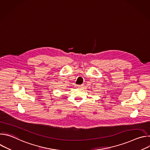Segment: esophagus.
Listing matches in <instances>:
<instances>
[{
    "mask_svg": "<svg viewBox=\"0 0 150 150\" xmlns=\"http://www.w3.org/2000/svg\"><path fill=\"white\" fill-rule=\"evenodd\" d=\"M77 87L79 88H82L83 87V84H81V85H78Z\"/></svg>",
    "mask_w": 150,
    "mask_h": 150,
    "instance_id": "obj_1",
    "label": "esophagus"
}]
</instances>
